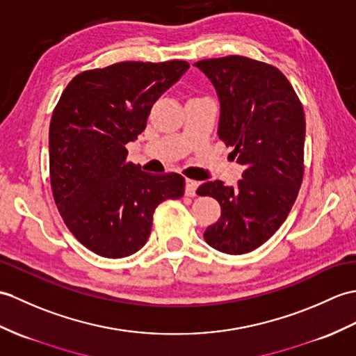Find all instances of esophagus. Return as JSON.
<instances>
[{"instance_id":"esophagus-1","label":"esophagus","mask_w":356,"mask_h":356,"mask_svg":"<svg viewBox=\"0 0 356 356\" xmlns=\"http://www.w3.org/2000/svg\"><path fill=\"white\" fill-rule=\"evenodd\" d=\"M198 181L191 180V179H186V185H185V194L188 197H195L197 195V188H198Z\"/></svg>"}]
</instances>
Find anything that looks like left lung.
I'll return each instance as SVG.
<instances>
[{
    "mask_svg": "<svg viewBox=\"0 0 356 356\" xmlns=\"http://www.w3.org/2000/svg\"><path fill=\"white\" fill-rule=\"evenodd\" d=\"M217 90L218 138L244 165L236 186L206 181L198 195L213 197L221 217L204 230L213 249L243 254L258 249L282 226L303 180V106L275 66L244 56L194 63Z\"/></svg>",
    "mask_w": 356,
    "mask_h": 356,
    "instance_id": "obj_1",
    "label": "left lung"
}]
</instances>
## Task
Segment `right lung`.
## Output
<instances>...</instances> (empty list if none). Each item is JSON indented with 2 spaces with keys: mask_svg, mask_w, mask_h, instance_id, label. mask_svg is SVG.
Listing matches in <instances>:
<instances>
[{
  "mask_svg": "<svg viewBox=\"0 0 356 356\" xmlns=\"http://www.w3.org/2000/svg\"><path fill=\"white\" fill-rule=\"evenodd\" d=\"M188 68L185 60L120 62L77 74L62 92L49 122V180L66 227L90 252L136 253L158 204L184 195V177L140 171L127 162L126 144Z\"/></svg>",
  "mask_w": 356,
  "mask_h": 356,
  "instance_id": "obj_1",
  "label": "right lung"
}]
</instances>
